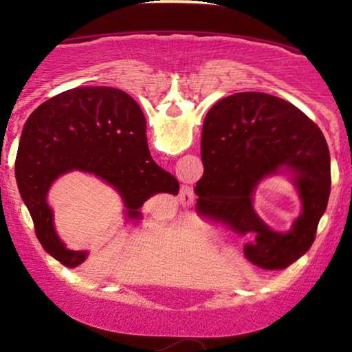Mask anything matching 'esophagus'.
I'll list each match as a JSON object with an SVG mask.
<instances>
[{
    "instance_id": "esophagus-1",
    "label": "esophagus",
    "mask_w": 352,
    "mask_h": 352,
    "mask_svg": "<svg viewBox=\"0 0 352 352\" xmlns=\"http://www.w3.org/2000/svg\"><path fill=\"white\" fill-rule=\"evenodd\" d=\"M179 200L182 201V205L184 206H190L194 204L195 197H194V192H192L190 187H186V189H182V194L179 197Z\"/></svg>"
}]
</instances>
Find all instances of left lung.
<instances>
[{
	"instance_id": "obj_1",
	"label": "left lung",
	"mask_w": 352,
	"mask_h": 352,
	"mask_svg": "<svg viewBox=\"0 0 352 352\" xmlns=\"http://www.w3.org/2000/svg\"><path fill=\"white\" fill-rule=\"evenodd\" d=\"M204 176L197 182V211L237 234H254L243 252L264 269H285L311 248L329 204L330 152L319 126L300 109L266 93H237L216 102L201 131ZM294 173L303 213L287 234L269 230L251 197L266 175Z\"/></svg>"
}]
</instances>
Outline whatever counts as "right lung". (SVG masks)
Segmentation results:
<instances>
[{"mask_svg": "<svg viewBox=\"0 0 352 352\" xmlns=\"http://www.w3.org/2000/svg\"><path fill=\"white\" fill-rule=\"evenodd\" d=\"M141 107L124 91L105 86L74 88L41 104L23 124L16 181L43 248L75 269L86 252H70L56 235L46 194L70 170L99 176L118 190L129 218L157 194L177 195L179 182L152 160Z\"/></svg>", "mask_w": 352, "mask_h": 352, "instance_id": "obj_1", "label": "right lung"}]
</instances>
